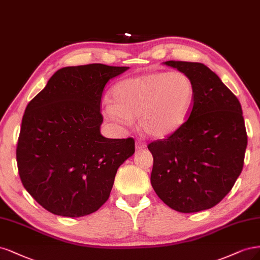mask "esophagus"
<instances>
[{
	"label": "esophagus",
	"mask_w": 260,
	"mask_h": 260,
	"mask_svg": "<svg viewBox=\"0 0 260 260\" xmlns=\"http://www.w3.org/2000/svg\"><path fill=\"white\" fill-rule=\"evenodd\" d=\"M146 142L145 141H142V140H137L136 141V149H144V148H146Z\"/></svg>",
	"instance_id": "34e87169"
}]
</instances>
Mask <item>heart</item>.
I'll list each match as a JSON object with an SVG mask.
<instances>
[{
    "label": "heart",
    "instance_id": "obj_1",
    "mask_svg": "<svg viewBox=\"0 0 260 260\" xmlns=\"http://www.w3.org/2000/svg\"><path fill=\"white\" fill-rule=\"evenodd\" d=\"M104 115L114 124L128 126L138 115L140 127L154 137H165L179 128L191 110L194 86L182 72H155L125 79L112 91Z\"/></svg>",
    "mask_w": 260,
    "mask_h": 260
}]
</instances>
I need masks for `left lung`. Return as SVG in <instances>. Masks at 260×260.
Returning a JSON list of instances; mask_svg holds the SVG:
<instances>
[{
	"instance_id": "8db88e82",
	"label": "left lung",
	"mask_w": 260,
	"mask_h": 260,
	"mask_svg": "<svg viewBox=\"0 0 260 260\" xmlns=\"http://www.w3.org/2000/svg\"><path fill=\"white\" fill-rule=\"evenodd\" d=\"M194 86L188 120L164 139L152 141L151 185L175 211L197 213L227 196L240 176L247 146L241 104L203 63L165 61Z\"/></svg>"
}]
</instances>
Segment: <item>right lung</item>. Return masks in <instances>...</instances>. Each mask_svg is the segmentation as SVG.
<instances>
[{
  "mask_svg": "<svg viewBox=\"0 0 260 260\" xmlns=\"http://www.w3.org/2000/svg\"><path fill=\"white\" fill-rule=\"evenodd\" d=\"M127 69L66 67L28 104L16 149L18 173L46 211L82 217L107 202L118 169L135 152V140L100 134V102L107 82Z\"/></svg>",
  "mask_w": 260,
  "mask_h": 260,
  "instance_id": "add662e5",
  "label": "right lung"
}]
</instances>
